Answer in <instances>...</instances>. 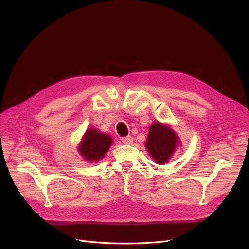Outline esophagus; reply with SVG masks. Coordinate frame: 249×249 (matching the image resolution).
<instances>
[{
    "label": "esophagus",
    "instance_id": "1",
    "mask_svg": "<svg viewBox=\"0 0 249 249\" xmlns=\"http://www.w3.org/2000/svg\"><path fill=\"white\" fill-rule=\"evenodd\" d=\"M121 140H122L124 144H132V142H133V138H132V136H130V135L122 137Z\"/></svg>",
    "mask_w": 249,
    "mask_h": 249
}]
</instances>
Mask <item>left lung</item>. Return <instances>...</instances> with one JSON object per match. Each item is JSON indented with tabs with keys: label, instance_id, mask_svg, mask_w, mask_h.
I'll list each match as a JSON object with an SVG mask.
<instances>
[{
	"label": "left lung",
	"instance_id": "obj_1",
	"mask_svg": "<svg viewBox=\"0 0 249 249\" xmlns=\"http://www.w3.org/2000/svg\"><path fill=\"white\" fill-rule=\"evenodd\" d=\"M178 144V138L171 127L160 122L151 124L145 147L156 163L168 162Z\"/></svg>",
	"mask_w": 249,
	"mask_h": 249
}]
</instances>
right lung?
Segmentation results:
<instances>
[{
    "label": "right lung",
    "mask_w": 249,
    "mask_h": 249,
    "mask_svg": "<svg viewBox=\"0 0 249 249\" xmlns=\"http://www.w3.org/2000/svg\"><path fill=\"white\" fill-rule=\"evenodd\" d=\"M113 143L112 138L98 129H89L78 145V152L89 162H98L103 159Z\"/></svg>",
    "instance_id": "1"
}]
</instances>
